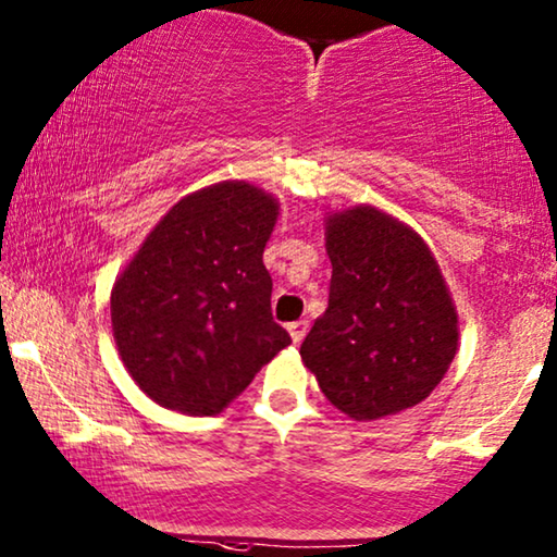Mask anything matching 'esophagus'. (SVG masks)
I'll list each match as a JSON object with an SVG mask.
<instances>
[{
	"label": "esophagus",
	"instance_id": "esophagus-1",
	"mask_svg": "<svg viewBox=\"0 0 557 557\" xmlns=\"http://www.w3.org/2000/svg\"><path fill=\"white\" fill-rule=\"evenodd\" d=\"M306 332H309V324H306V321H294V324H288V334H292L294 344H301Z\"/></svg>",
	"mask_w": 557,
	"mask_h": 557
}]
</instances>
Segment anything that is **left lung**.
Returning a JSON list of instances; mask_svg holds the SVG:
<instances>
[{
    "mask_svg": "<svg viewBox=\"0 0 557 557\" xmlns=\"http://www.w3.org/2000/svg\"><path fill=\"white\" fill-rule=\"evenodd\" d=\"M329 306L301 344L324 397L372 422L430 397L453 364L459 319L440 263L417 231L374 206L324 219Z\"/></svg>",
    "mask_w": 557,
    "mask_h": 557,
    "instance_id": "8db88e82",
    "label": "left lung"
}]
</instances>
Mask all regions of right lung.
Wrapping results in <instances>:
<instances>
[{"label":"right lung","mask_w":557,"mask_h":557,"mask_svg":"<svg viewBox=\"0 0 557 557\" xmlns=\"http://www.w3.org/2000/svg\"><path fill=\"white\" fill-rule=\"evenodd\" d=\"M278 198L223 181L156 223L110 294L112 336L133 382L173 412H223L292 336L273 321L263 248Z\"/></svg>","instance_id":"1"}]
</instances>
